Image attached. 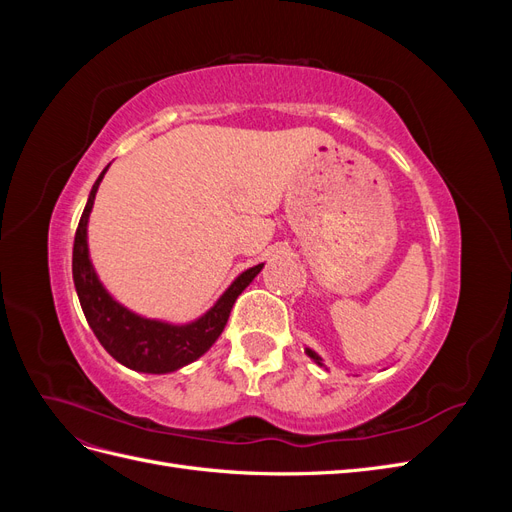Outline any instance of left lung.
I'll use <instances>...</instances> for the list:
<instances>
[{"mask_svg": "<svg viewBox=\"0 0 512 512\" xmlns=\"http://www.w3.org/2000/svg\"><path fill=\"white\" fill-rule=\"evenodd\" d=\"M305 352H307V356H309V359H312L316 365H320V367H324V363H322V359H320V356L312 350V348H305Z\"/></svg>", "mask_w": 512, "mask_h": 512, "instance_id": "obj_1", "label": "left lung"}]
</instances>
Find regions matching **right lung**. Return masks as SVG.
Wrapping results in <instances>:
<instances>
[{
    "mask_svg": "<svg viewBox=\"0 0 512 512\" xmlns=\"http://www.w3.org/2000/svg\"><path fill=\"white\" fill-rule=\"evenodd\" d=\"M108 166L102 170L94 183V188L89 192L85 211L74 235V288L76 294H79L83 314L89 322L91 331H94L98 342L117 363L126 365L134 371H143V374H170V371H177L185 365L194 363L215 344V339L222 335L226 327L232 305H235L239 294L250 286L254 277L262 271L265 262L243 271L237 280L226 288L222 297L215 301L209 312H205L192 322L173 324L134 314L132 309L111 297V292H108L100 282V277L89 258V213L94 209L96 192Z\"/></svg>",
    "mask_w": 512,
    "mask_h": 512,
    "instance_id": "obj_1",
    "label": "right lung"
}]
</instances>
